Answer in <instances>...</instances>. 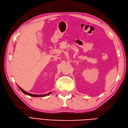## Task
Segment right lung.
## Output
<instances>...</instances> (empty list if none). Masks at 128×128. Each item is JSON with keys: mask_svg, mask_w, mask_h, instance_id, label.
Here are the masks:
<instances>
[{"mask_svg": "<svg viewBox=\"0 0 128 128\" xmlns=\"http://www.w3.org/2000/svg\"><path fill=\"white\" fill-rule=\"evenodd\" d=\"M17 86L19 88V89H20L24 94H26V95H28V96H32V97H45V96H46L48 95H49V94H51V92H49V93H48L47 94H30V93H28L27 92H26L25 91H24L23 89H22V88L20 86H19L18 85H17Z\"/></svg>", "mask_w": 128, "mask_h": 128, "instance_id": "right-lung-1", "label": "right lung"}]
</instances>
